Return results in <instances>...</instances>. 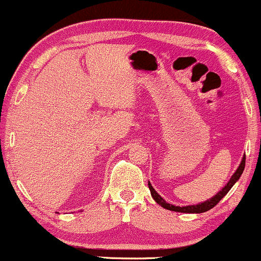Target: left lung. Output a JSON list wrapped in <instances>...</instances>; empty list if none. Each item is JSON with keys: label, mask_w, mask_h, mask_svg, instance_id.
Listing matches in <instances>:
<instances>
[{"label": "left lung", "mask_w": 261, "mask_h": 261, "mask_svg": "<svg viewBox=\"0 0 261 261\" xmlns=\"http://www.w3.org/2000/svg\"><path fill=\"white\" fill-rule=\"evenodd\" d=\"M244 168H245V155L243 157V160H241V163L240 166L238 167V170L235 171V173L231 176L230 181L227 182L226 186L224 187L221 191H219V192L216 193V195L214 196V197H211L210 200L205 201V202H201L198 203V205H191V206H174V205H171V203L166 202L165 200H163L162 197H161L160 195L157 193V191L152 187V185L148 182V187L150 190V195H152L153 200L155 201V202L158 203V205L162 206L163 208H167V210H171V211H176V212H185V214H201V212H206L208 210H211L212 207H215V206L217 205V203L220 202V200H221L222 197H224L225 195H226L227 192L231 190V187L233 186V185L238 182V179L240 178V176L243 174L244 172Z\"/></svg>", "instance_id": "left-lung-1"}]
</instances>
